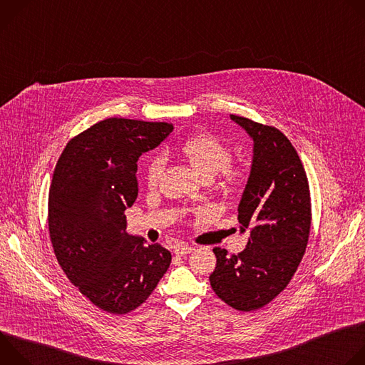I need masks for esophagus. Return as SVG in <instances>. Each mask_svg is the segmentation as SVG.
Segmentation results:
<instances>
[{
    "label": "esophagus",
    "mask_w": 365,
    "mask_h": 365,
    "mask_svg": "<svg viewBox=\"0 0 365 365\" xmlns=\"http://www.w3.org/2000/svg\"><path fill=\"white\" fill-rule=\"evenodd\" d=\"M193 250H195V248H193L192 245H187V244H180V245H178V247L175 248V254H176V255H180V257H183V255H186V254H190Z\"/></svg>",
    "instance_id": "obj_1"
}]
</instances>
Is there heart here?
Segmentation results:
<instances>
[{"mask_svg":"<svg viewBox=\"0 0 365 365\" xmlns=\"http://www.w3.org/2000/svg\"><path fill=\"white\" fill-rule=\"evenodd\" d=\"M175 154L183 159L203 180H211L217 173L218 186L225 193L240 192L248 182L250 172L244 163H231V147L212 133H197L186 137L175 147ZM162 158H153L145 168L148 186H155L163 173Z\"/></svg>","mask_w":365,"mask_h":365,"instance_id":"heart-1","label":"heart"}]
</instances>
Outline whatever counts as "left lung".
Masks as SVG:
<instances>
[{"mask_svg":"<svg viewBox=\"0 0 365 365\" xmlns=\"http://www.w3.org/2000/svg\"><path fill=\"white\" fill-rule=\"evenodd\" d=\"M230 117L254 141L251 172L238 205L240 230L250 228V237L237 255L214 248L217 267L210 282L228 306L250 312L272 302L296 273L310 234V192L299 154L280 130Z\"/></svg>","mask_w":365,"mask_h":365,"instance_id":"left-lung-1","label":"left lung"}]
</instances>
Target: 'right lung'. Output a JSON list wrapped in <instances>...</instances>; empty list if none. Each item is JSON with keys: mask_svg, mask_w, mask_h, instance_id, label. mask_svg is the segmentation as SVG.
<instances>
[{"mask_svg": "<svg viewBox=\"0 0 365 365\" xmlns=\"http://www.w3.org/2000/svg\"><path fill=\"white\" fill-rule=\"evenodd\" d=\"M168 123L99 121L73 137L48 190V234L58 262L99 309L125 315L144 303L172 254L127 234L125 210L138 195L137 160L170 133Z\"/></svg>", "mask_w": 365, "mask_h": 365, "instance_id": "add662e5", "label": "right lung"}]
</instances>
